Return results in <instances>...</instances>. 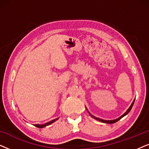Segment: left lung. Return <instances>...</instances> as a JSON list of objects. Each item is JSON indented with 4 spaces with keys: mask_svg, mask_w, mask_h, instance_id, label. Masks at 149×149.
I'll use <instances>...</instances> for the list:
<instances>
[{
    "mask_svg": "<svg viewBox=\"0 0 149 149\" xmlns=\"http://www.w3.org/2000/svg\"><path fill=\"white\" fill-rule=\"evenodd\" d=\"M134 101H135V99H134V100L133 101V102L132 103V104H131V106H130V107H129V109H128L127 111H126V112L124 114H123V115H122L121 117H119V118H117V119H113V120H104V119H100V118H97V117H95V116H93V115H91V114L89 113V112L88 111V110H87V111H88V113H89V115L91 116V117H93V119H95V120H97V121H101V122H102V123H110V124H111V123H116V122L117 121H119V120H120L121 119V118H123V117H125V115H127L128 113H130V111H131V109H132V107H133V105H134Z\"/></svg>",
    "mask_w": 149,
    "mask_h": 149,
    "instance_id": "1",
    "label": "left lung"
}]
</instances>
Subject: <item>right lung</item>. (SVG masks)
I'll return each instance as SVG.
<instances>
[{"label":"right lung","instance_id":"1","mask_svg":"<svg viewBox=\"0 0 149 149\" xmlns=\"http://www.w3.org/2000/svg\"><path fill=\"white\" fill-rule=\"evenodd\" d=\"M58 118H57V119H55L54 120H52V121H49V122H47V123H45V124H41V125H40V124H35V125H34V126H36V127H37L38 128H42V127H46V126H47V125H51V124L53 123H54V122H55V121H56V120H58Z\"/></svg>","mask_w":149,"mask_h":149}]
</instances>
